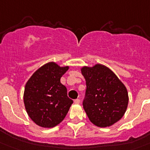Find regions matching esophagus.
<instances>
[{
    "instance_id": "34e87169",
    "label": "esophagus",
    "mask_w": 150,
    "mask_h": 150,
    "mask_svg": "<svg viewBox=\"0 0 150 150\" xmlns=\"http://www.w3.org/2000/svg\"><path fill=\"white\" fill-rule=\"evenodd\" d=\"M80 103V100H79V99H76V100H74V103H75V104H79Z\"/></svg>"
}]
</instances>
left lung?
<instances>
[{"label": "left lung", "mask_w": 150, "mask_h": 150, "mask_svg": "<svg viewBox=\"0 0 150 150\" xmlns=\"http://www.w3.org/2000/svg\"><path fill=\"white\" fill-rule=\"evenodd\" d=\"M86 80V99L83 109L93 124L110 127L118 122L127 111L129 96L127 87L116 74L105 65L83 67Z\"/></svg>", "instance_id": "obj_1"}]
</instances>
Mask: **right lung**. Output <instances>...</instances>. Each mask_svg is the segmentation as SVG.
Instances as JSON below:
<instances>
[{"label": "right lung", "mask_w": 150, "mask_h": 150, "mask_svg": "<svg viewBox=\"0 0 150 150\" xmlns=\"http://www.w3.org/2000/svg\"><path fill=\"white\" fill-rule=\"evenodd\" d=\"M69 66L49 62L38 69L26 83L23 103L28 116L36 124L52 128L64 120L73 100L67 96L60 78Z\"/></svg>", "instance_id": "1"}]
</instances>
